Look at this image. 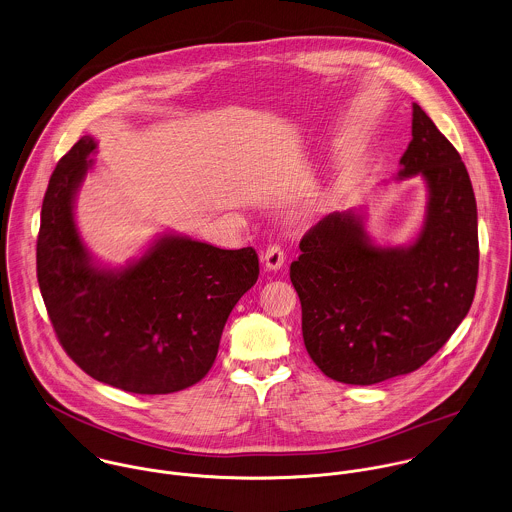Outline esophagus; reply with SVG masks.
<instances>
[{"mask_svg":"<svg viewBox=\"0 0 512 512\" xmlns=\"http://www.w3.org/2000/svg\"><path fill=\"white\" fill-rule=\"evenodd\" d=\"M263 263L269 271H279L285 263V251L281 249V245H277V243L269 245L263 253Z\"/></svg>","mask_w":512,"mask_h":512,"instance_id":"34e87169","label":"esophagus"}]
</instances>
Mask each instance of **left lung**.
Returning a JSON list of instances; mask_svg holds the SVG:
<instances>
[{
	"instance_id": "obj_1",
	"label": "left lung",
	"mask_w": 512,
	"mask_h": 512,
	"mask_svg": "<svg viewBox=\"0 0 512 512\" xmlns=\"http://www.w3.org/2000/svg\"><path fill=\"white\" fill-rule=\"evenodd\" d=\"M398 180L427 184L408 247L372 243L358 211H334L301 239L291 281L312 362L332 380L372 386L423 366L467 316L479 275L477 202L465 164L413 103Z\"/></svg>"
}]
</instances>
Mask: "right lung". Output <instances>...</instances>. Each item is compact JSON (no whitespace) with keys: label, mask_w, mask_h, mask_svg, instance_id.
Segmentation results:
<instances>
[{"label":"right lung","mask_w":512,"mask_h":512,"mask_svg":"<svg viewBox=\"0 0 512 512\" xmlns=\"http://www.w3.org/2000/svg\"><path fill=\"white\" fill-rule=\"evenodd\" d=\"M95 148L83 136L43 198L37 281L51 324L69 358L103 384L146 396L186 390L213 366L229 312L257 283L259 257L166 233L126 267H99L73 211Z\"/></svg>","instance_id":"obj_1"}]
</instances>
